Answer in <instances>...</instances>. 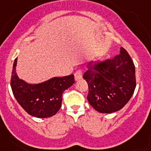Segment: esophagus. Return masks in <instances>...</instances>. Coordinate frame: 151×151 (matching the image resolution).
<instances>
[{"label": "esophagus", "mask_w": 151, "mask_h": 151, "mask_svg": "<svg viewBox=\"0 0 151 151\" xmlns=\"http://www.w3.org/2000/svg\"><path fill=\"white\" fill-rule=\"evenodd\" d=\"M80 78H82V71L78 70L76 72V73H75V80L78 81L79 80Z\"/></svg>", "instance_id": "1"}]
</instances>
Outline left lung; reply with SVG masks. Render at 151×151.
<instances>
[{
	"label": "left lung",
	"instance_id": "1",
	"mask_svg": "<svg viewBox=\"0 0 151 151\" xmlns=\"http://www.w3.org/2000/svg\"><path fill=\"white\" fill-rule=\"evenodd\" d=\"M83 78L88 83L89 104L102 113L121 109L128 103L136 88L135 66L128 52L120 48L112 59L91 65Z\"/></svg>",
	"mask_w": 151,
	"mask_h": 151
}]
</instances>
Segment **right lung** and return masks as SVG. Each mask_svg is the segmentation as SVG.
Wrapping results in <instances>:
<instances>
[{"label":"right lung","instance_id":"obj_1","mask_svg":"<svg viewBox=\"0 0 151 151\" xmlns=\"http://www.w3.org/2000/svg\"><path fill=\"white\" fill-rule=\"evenodd\" d=\"M16 66L17 58L13 65L11 86L17 103L32 116L47 118L56 114L62 106V93L75 83L73 74L30 84L18 78Z\"/></svg>","mask_w":151,"mask_h":151}]
</instances>
